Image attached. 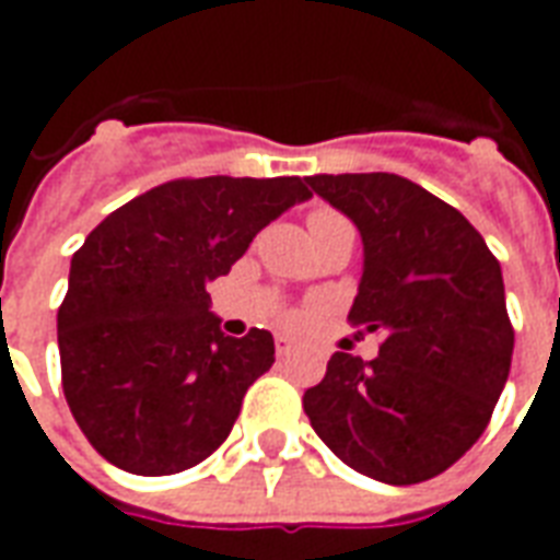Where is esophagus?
Wrapping results in <instances>:
<instances>
[{"mask_svg": "<svg viewBox=\"0 0 560 560\" xmlns=\"http://www.w3.org/2000/svg\"><path fill=\"white\" fill-rule=\"evenodd\" d=\"M291 351L293 341L288 339V336H276V353H279V357H291Z\"/></svg>", "mask_w": 560, "mask_h": 560, "instance_id": "1", "label": "esophagus"}]
</instances>
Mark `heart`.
<instances>
[{
  "mask_svg": "<svg viewBox=\"0 0 560 560\" xmlns=\"http://www.w3.org/2000/svg\"><path fill=\"white\" fill-rule=\"evenodd\" d=\"M336 219H341V215L329 212V209H315V212L308 215V231H317L320 224H327V221H336ZM284 324H293V315L284 317Z\"/></svg>",
  "mask_w": 560,
  "mask_h": 560,
  "instance_id": "1",
  "label": "heart"
}]
</instances>
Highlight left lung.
Returning a JSON list of instances; mask_svg holds the SVG:
<instances>
[{
  "label": "left lung",
  "mask_w": 560,
  "mask_h": 560,
  "mask_svg": "<svg viewBox=\"0 0 560 560\" xmlns=\"http://www.w3.org/2000/svg\"><path fill=\"white\" fill-rule=\"evenodd\" d=\"M305 183L363 236L351 327L381 336L363 363L332 353L305 389L312 429L365 477L411 486L477 444L510 375L513 324L501 264L456 207L396 173H315Z\"/></svg>",
  "instance_id": "1"
}]
</instances>
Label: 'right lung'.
Listing matches in <instances>:
<instances>
[{"label": "right lung", "instance_id": "1", "mask_svg": "<svg viewBox=\"0 0 560 560\" xmlns=\"http://www.w3.org/2000/svg\"><path fill=\"white\" fill-rule=\"evenodd\" d=\"M305 197L300 176L171 179L114 209L74 252L56 315L62 389L110 465L164 477L224 444L276 345L267 329L224 336L207 284Z\"/></svg>", "mask_w": 560, "mask_h": 560}]
</instances>
